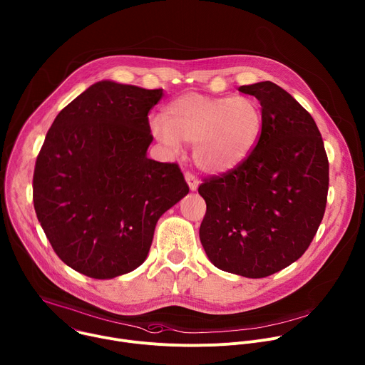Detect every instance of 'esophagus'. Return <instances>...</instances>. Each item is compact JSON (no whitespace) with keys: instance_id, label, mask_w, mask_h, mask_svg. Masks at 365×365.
Listing matches in <instances>:
<instances>
[{"instance_id":"1","label":"esophagus","mask_w":365,"mask_h":365,"mask_svg":"<svg viewBox=\"0 0 365 365\" xmlns=\"http://www.w3.org/2000/svg\"><path fill=\"white\" fill-rule=\"evenodd\" d=\"M185 180H186V183H187V186H189V189L192 190V192H195L197 187H199V180H197V178L195 176V175H192V173H186L185 175Z\"/></svg>"}]
</instances>
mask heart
Here are the masks:
<instances>
[{"instance_id":"1","label":"heart","mask_w":365,"mask_h":365,"mask_svg":"<svg viewBox=\"0 0 365 365\" xmlns=\"http://www.w3.org/2000/svg\"><path fill=\"white\" fill-rule=\"evenodd\" d=\"M150 132L170 152L180 142L195 146L197 168L225 175L244 163L255 150L262 132V110L250 96L215 97L186 93L165 107V117L150 120Z\"/></svg>"}]
</instances>
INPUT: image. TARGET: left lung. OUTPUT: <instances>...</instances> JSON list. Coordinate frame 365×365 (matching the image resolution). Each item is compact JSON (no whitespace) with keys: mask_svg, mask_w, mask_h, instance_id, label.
<instances>
[{"mask_svg":"<svg viewBox=\"0 0 365 365\" xmlns=\"http://www.w3.org/2000/svg\"><path fill=\"white\" fill-rule=\"evenodd\" d=\"M239 91L261 103V138L239 168L199 186V237L216 268L265 278L308 250L325 212L329 166L312 115L288 91L272 81Z\"/></svg>","mask_w":365,"mask_h":365,"instance_id":"8db88e82","label":"left lung"}]
</instances>
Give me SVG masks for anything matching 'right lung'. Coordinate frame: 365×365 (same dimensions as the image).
<instances>
[{"mask_svg": "<svg viewBox=\"0 0 365 365\" xmlns=\"http://www.w3.org/2000/svg\"><path fill=\"white\" fill-rule=\"evenodd\" d=\"M163 88L101 80L54 118L38 153L34 209L58 258L111 279L149 254L159 217L189 193L176 163L148 158V114Z\"/></svg>", "mask_w": 365, "mask_h": 365, "instance_id": "obj_1", "label": "right lung"}]
</instances>
